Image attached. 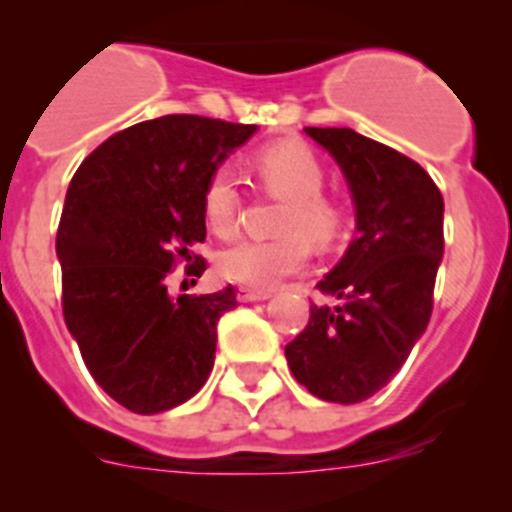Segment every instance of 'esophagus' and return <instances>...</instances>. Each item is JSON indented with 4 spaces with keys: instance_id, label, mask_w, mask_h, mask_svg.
I'll use <instances>...</instances> for the list:
<instances>
[{
    "instance_id": "1",
    "label": "esophagus",
    "mask_w": 512,
    "mask_h": 512,
    "mask_svg": "<svg viewBox=\"0 0 512 512\" xmlns=\"http://www.w3.org/2000/svg\"><path fill=\"white\" fill-rule=\"evenodd\" d=\"M270 297V292H262V289H250V287H240L237 289V299L240 302H260V299Z\"/></svg>"
}]
</instances>
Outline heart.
<instances>
[{
    "label": "heart",
    "instance_id": "1",
    "mask_svg": "<svg viewBox=\"0 0 512 512\" xmlns=\"http://www.w3.org/2000/svg\"><path fill=\"white\" fill-rule=\"evenodd\" d=\"M252 170L262 188L285 200L272 240H242L218 257L225 280L250 289H272L297 275L309 260V242L329 247L344 230V210L332 195L322 193V160L299 141H277L252 156ZM203 213L210 230L230 237L240 218V190L227 170H215L203 188Z\"/></svg>",
    "mask_w": 512,
    "mask_h": 512
}]
</instances>
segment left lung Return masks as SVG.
<instances>
[{
	"instance_id": "1",
	"label": "left lung",
	"mask_w": 512,
	"mask_h": 512,
	"mask_svg": "<svg viewBox=\"0 0 512 512\" xmlns=\"http://www.w3.org/2000/svg\"><path fill=\"white\" fill-rule=\"evenodd\" d=\"M304 131L347 175L356 237L317 282L337 304H312L285 356L309 394L356 404L389 384L426 332L443 257V195L416 160L352 128Z\"/></svg>"
}]
</instances>
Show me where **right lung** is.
Here are the masks:
<instances>
[{
  "mask_svg": "<svg viewBox=\"0 0 512 512\" xmlns=\"http://www.w3.org/2000/svg\"><path fill=\"white\" fill-rule=\"evenodd\" d=\"M255 126L170 113L113 133L66 190L56 255L61 309L96 384L133 414H160L198 394L215 364L218 319L235 287L168 292L180 262L200 277L203 188Z\"/></svg>",
  "mask_w": 512,
  "mask_h": 512,
  "instance_id": "obj_1",
  "label": "right lung"
}]
</instances>
